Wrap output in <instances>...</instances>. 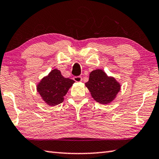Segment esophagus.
Here are the masks:
<instances>
[{
    "mask_svg": "<svg viewBox=\"0 0 159 159\" xmlns=\"http://www.w3.org/2000/svg\"><path fill=\"white\" fill-rule=\"evenodd\" d=\"M73 80L76 82H80L82 81V77L81 76H77V77H74Z\"/></svg>",
    "mask_w": 159,
    "mask_h": 159,
    "instance_id": "34e87169",
    "label": "esophagus"
}]
</instances>
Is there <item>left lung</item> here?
Instances as JSON below:
<instances>
[{"label":"left lung","mask_w":159,"mask_h":159,"mask_svg":"<svg viewBox=\"0 0 159 159\" xmlns=\"http://www.w3.org/2000/svg\"><path fill=\"white\" fill-rule=\"evenodd\" d=\"M85 86L92 98L101 104L107 105L116 98L121 89V84L114 77L108 76L101 69H96L89 74Z\"/></svg>","instance_id":"left-lung-1"}]
</instances>
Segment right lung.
Returning <instances> with one entry per match:
<instances>
[{
	"label": "right lung",
	"instance_id": "1",
	"mask_svg": "<svg viewBox=\"0 0 159 159\" xmlns=\"http://www.w3.org/2000/svg\"><path fill=\"white\" fill-rule=\"evenodd\" d=\"M75 81L64 77L58 69H53L37 84V91L47 105L55 106L61 103Z\"/></svg>",
	"mask_w": 159,
	"mask_h": 159
}]
</instances>
